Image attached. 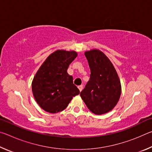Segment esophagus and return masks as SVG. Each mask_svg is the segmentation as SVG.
Listing matches in <instances>:
<instances>
[{"instance_id": "esophagus-1", "label": "esophagus", "mask_w": 152, "mask_h": 152, "mask_svg": "<svg viewBox=\"0 0 152 152\" xmlns=\"http://www.w3.org/2000/svg\"><path fill=\"white\" fill-rule=\"evenodd\" d=\"M78 89L80 90V91H82V89H83V86L82 85H80V86H78Z\"/></svg>"}]
</instances>
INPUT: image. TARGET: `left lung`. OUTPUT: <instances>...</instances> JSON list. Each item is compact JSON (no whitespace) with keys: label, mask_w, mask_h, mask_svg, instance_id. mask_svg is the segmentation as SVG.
<instances>
[{"label":"left lung","mask_w":152,"mask_h":152,"mask_svg":"<svg viewBox=\"0 0 152 152\" xmlns=\"http://www.w3.org/2000/svg\"><path fill=\"white\" fill-rule=\"evenodd\" d=\"M91 68L90 80L80 92L88 109L96 115L111 110L119 101L121 86L111 61L99 50L84 53Z\"/></svg>","instance_id":"obj_1"}]
</instances>
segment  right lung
Listing matches in <instances>:
<instances>
[{"mask_svg": "<svg viewBox=\"0 0 152 152\" xmlns=\"http://www.w3.org/2000/svg\"><path fill=\"white\" fill-rule=\"evenodd\" d=\"M77 55L74 51H56L48 56L35 75L32 82L33 96L45 111H62L72 98L80 94L73 84V77L67 72Z\"/></svg>", "mask_w": 152, "mask_h": 152, "instance_id": "add662e5", "label": "right lung"}]
</instances>
